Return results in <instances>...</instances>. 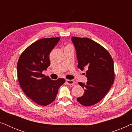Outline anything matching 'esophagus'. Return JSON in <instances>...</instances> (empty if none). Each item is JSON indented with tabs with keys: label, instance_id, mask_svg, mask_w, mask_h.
Instances as JSON below:
<instances>
[{
	"label": "esophagus",
	"instance_id": "1",
	"mask_svg": "<svg viewBox=\"0 0 132 132\" xmlns=\"http://www.w3.org/2000/svg\"><path fill=\"white\" fill-rule=\"evenodd\" d=\"M66 82L68 85L70 86H73L74 85L76 84L75 81L74 80H69V79H67L66 80Z\"/></svg>",
	"mask_w": 132,
	"mask_h": 132
}]
</instances>
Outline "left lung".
Listing matches in <instances>:
<instances>
[{
    "label": "left lung",
    "mask_w": 132,
    "mask_h": 132,
    "mask_svg": "<svg viewBox=\"0 0 132 132\" xmlns=\"http://www.w3.org/2000/svg\"><path fill=\"white\" fill-rule=\"evenodd\" d=\"M71 39L76 50L77 67L88 69L86 84L79 82L85 93L77 100L83 106L94 105L104 98L114 81L112 57L105 48L90 38L73 37Z\"/></svg>",
    "instance_id": "obj_1"
}]
</instances>
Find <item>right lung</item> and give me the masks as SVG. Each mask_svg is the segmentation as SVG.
I'll list each match as a JSON object with an SVG mask.
<instances>
[{
    "label": "right lung",
    "instance_id": "right-lung-1",
    "mask_svg": "<svg viewBox=\"0 0 132 132\" xmlns=\"http://www.w3.org/2000/svg\"><path fill=\"white\" fill-rule=\"evenodd\" d=\"M59 37L36 41L21 54L17 62V77L25 94L38 104L47 106L55 100L64 79L51 80L43 74L50 65L49 55Z\"/></svg>",
    "mask_w": 132,
    "mask_h": 132
}]
</instances>
